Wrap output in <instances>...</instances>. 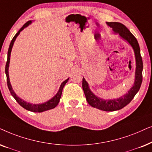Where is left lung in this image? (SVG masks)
Instances as JSON below:
<instances>
[{"mask_svg": "<svg viewBox=\"0 0 152 152\" xmlns=\"http://www.w3.org/2000/svg\"><path fill=\"white\" fill-rule=\"evenodd\" d=\"M106 24L113 28L115 34H118L121 38L130 44L133 49L135 59L134 83L133 86L129 90L128 92L119 98L113 99H104L96 96L91 91L88 83L84 78H83L82 87L87 102L91 106L104 111H115L120 110L129 104L139 91L142 81L143 64L138 42L128 28L122 23L118 22H107Z\"/></svg>", "mask_w": 152, "mask_h": 152, "instance_id": "left-lung-1", "label": "left lung"}]
</instances>
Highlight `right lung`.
<instances>
[{
  "mask_svg": "<svg viewBox=\"0 0 152 152\" xmlns=\"http://www.w3.org/2000/svg\"><path fill=\"white\" fill-rule=\"evenodd\" d=\"M32 23V21H28L27 23H26L23 26L21 29H20L19 31L17 32V33L15 35V37H13L12 40L11 41V43L10 44L9 46V49H8V52H7V62H6V66H5V74L6 76H7V86L8 88H9L10 92L11 93L12 96L15 99V100L19 103V104L20 106L23 107V108L26 109V110H29V111H32V112L34 113H42L44 112V111H46L48 110H50V109H53L54 108H56L57 106V105L58 104V103L60 102V99L61 98V95H62V90H63L64 86H65V84L67 83V81L69 79V78H68L67 79L64 80L61 83L60 86L59 90H58V92L56 93V94L54 96H53L50 99H49L47 102L42 103V104H30L29 102H26L23 99L20 98L19 96H18L17 94L15 92V91L13 90L12 87V85L10 83V77H9V66H10V55H11V52H12V49L14 43H15L16 39L17 37L19 36L22 30H23L24 28L28 27L30 24Z\"/></svg>",
  "mask_w": 152,
  "mask_h": 152,
  "instance_id": "obj_1",
  "label": "right lung"
}]
</instances>
